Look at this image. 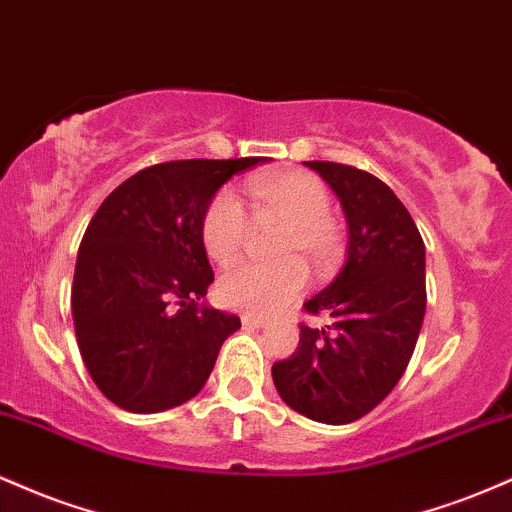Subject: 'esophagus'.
<instances>
[{
	"mask_svg": "<svg viewBox=\"0 0 512 512\" xmlns=\"http://www.w3.org/2000/svg\"><path fill=\"white\" fill-rule=\"evenodd\" d=\"M240 322H243V327H252V330L269 327V320H264V317H257V315H243L240 317Z\"/></svg>",
	"mask_w": 512,
	"mask_h": 512,
	"instance_id": "34e87169",
	"label": "esophagus"
}]
</instances>
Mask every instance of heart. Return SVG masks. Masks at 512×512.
<instances>
[{
	"label": "heart",
	"mask_w": 512,
	"mask_h": 512,
	"mask_svg": "<svg viewBox=\"0 0 512 512\" xmlns=\"http://www.w3.org/2000/svg\"><path fill=\"white\" fill-rule=\"evenodd\" d=\"M248 195L269 219L281 221L276 255L279 264H238L219 281V296L233 308L257 315H272L286 308L305 289L308 262L315 272L325 274L344 255V236L332 219V192L317 175L305 170L255 175L248 180ZM248 240V214L231 190L211 197L202 216V245L216 264H231L240 257Z\"/></svg>",
	"instance_id": "obj_1"
}]
</instances>
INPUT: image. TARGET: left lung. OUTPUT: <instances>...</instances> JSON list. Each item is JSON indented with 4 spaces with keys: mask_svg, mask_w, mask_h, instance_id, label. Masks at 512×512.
<instances>
[{
    "mask_svg": "<svg viewBox=\"0 0 512 512\" xmlns=\"http://www.w3.org/2000/svg\"><path fill=\"white\" fill-rule=\"evenodd\" d=\"M342 202L349 255L337 279L310 301L293 356L272 378L293 411L320 424H351L378 407L407 370L426 313V250L414 219L375 175L332 161H305Z\"/></svg>",
    "mask_w": 512,
    "mask_h": 512,
    "instance_id": "1",
    "label": "left lung"
}]
</instances>
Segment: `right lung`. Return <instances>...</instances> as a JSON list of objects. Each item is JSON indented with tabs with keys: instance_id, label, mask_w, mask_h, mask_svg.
Listing matches in <instances>:
<instances>
[{
	"instance_id": "right-lung-1",
	"label": "right lung",
	"mask_w": 512,
	"mask_h": 512,
	"mask_svg": "<svg viewBox=\"0 0 512 512\" xmlns=\"http://www.w3.org/2000/svg\"><path fill=\"white\" fill-rule=\"evenodd\" d=\"M260 161L156 163L93 214L74 269V332L93 383L120 409L154 414L195 397L240 327L199 305L214 281L202 216L223 182Z\"/></svg>"
}]
</instances>
